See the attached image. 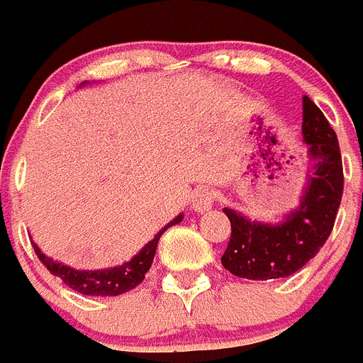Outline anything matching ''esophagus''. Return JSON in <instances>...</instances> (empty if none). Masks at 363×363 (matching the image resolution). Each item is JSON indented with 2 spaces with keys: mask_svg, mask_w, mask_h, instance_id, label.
I'll list each match as a JSON object with an SVG mask.
<instances>
[{
  "mask_svg": "<svg viewBox=\"0 0 363 363\" xmlns=\"http://www.w3.org/2000/svg\"><path fill=\"white\" fill-rule=\"evenodd\" d=\"M215 202V195L211 194L210 189H201V191H197L194 197V202H191V206H194V210L199 211V213H202V211H208L213 206Z\"/></svg>",
  "mask_w": 363,
  "mask_h": 363,
  "instance_id": "1",
  "label": "esophagus"
}]
</instances>
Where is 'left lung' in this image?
I'll return each mask as SVG.
<instances>
[{
    "label": "left lung",
    "mask_w": 363,
    "mask_h": 363,
    "mask_svg": "<svg viewBox=\"0 0 363 363\" xmlns=\"http://www.w3.org/2000/svg\"><path fill=\"white\" fill-rule=\"evenodd\" d=\"M302 135L313 175L296 210L277 224L250 220L231 208L222 210L231 222V238L220 262L235 277L271 280L293 275L331 235L344 191L340 146L329 121L308 96L302 99Z\"/></svg>",
    "instance_id": "1"
}]
</instances>
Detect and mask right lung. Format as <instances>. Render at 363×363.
Listing matches in <instances>:
<instances>
[{
    "label": "right lung",
    "mask_w": 363,
    "mask_h": 363,
    "mask_svg": "<svg viewBox=\"0 0 363 363\" xmlns=\"http://www.w3.org/2000/svg\"><path fill=\"white\" fill-rule=\"evenodd\" d=\"M181 220L182 213L177 215L174 220H169L132 260L121 264V266L117 267H108V269H74V267L65 266V264L48 259L47 255L35 246V242H32V246H34L35 255H38V259L43 262V266L50 271L52 275L63 280L65 286H68L70 289H74V291L90 296H117L130 291V289L137 287L143 280H145V275L148 273L150 267H152L153 257H155V250H157L161 235L164 233L168 228L175 226V224H179Z\"/></svg>",
    "instance_id": "1"
}]
</instances>
